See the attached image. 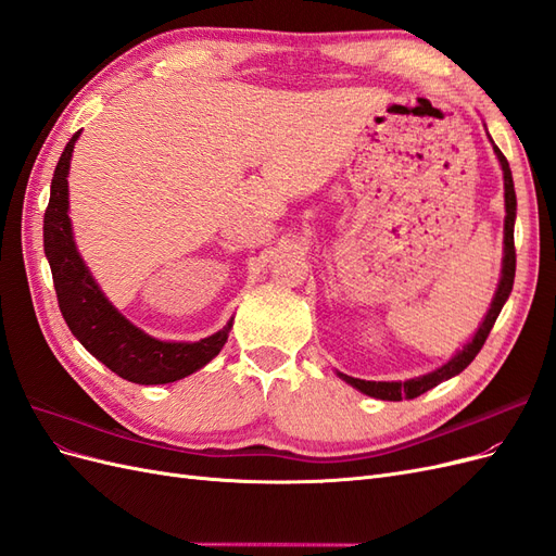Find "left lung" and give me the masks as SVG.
<instances>
[{"instance_id": "8db88e82", "label": "left lung", "mask_w": 556, "mask_h": 556, "mask_svg": "<svg viewBox=\"0 0 556 556\" xmlns=\"http://www.w3.org/2000/svg\"><path fill=\"white\" fill-rule=\"evenodd\" d=\"M494 153L501 162V169H503V185H506V257H503V268H501V282H498V290L494 294L492 301V308L486 311L484 315V323L480 325L478 333L473 336V341H470L462 352H457L445 366L435 368L433 374L422 376V378H413L406 382H374V380H359V378H350L345 374H339L345 382H350L352 387H357L359 392L368 394V396H376L382 401H401V399H417L419 394L429 392L431 387H435L439 382L462 374L464 368L476 359L478 352L482 350L486 336H490L496 317L506 304V299L513 292V282H515V264H517V255H515V211H517V199H515V185H513V174H510V166L506 155L501 153V150L494 146Z\"/></svg>"}]
</instances>
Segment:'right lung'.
<instances>
[{"label":"right lung","instance_id":"obj_1","mask_svg":"<svg viewBox=\"0 0 556 556\" xmlns=\"http://www.w3.org/2000/svg\"><path fill=\"white\" fill-rule=\"evenodd\" d=\"M76 131L66 143L50 182V199L43 215V250L53 271L58 304L66 327L92 357L106 364L113 374L137 384H166L206 366L227 343L231 323L197 343H166L134 327L117 313L99 290L83 264L72 237L70 223V162Z\"/></svg>","mask_w":556,"mask_h":556}]
</instances>
